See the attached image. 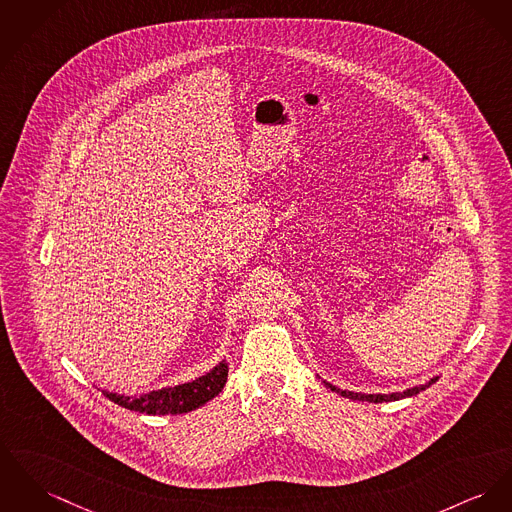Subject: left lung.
<instances>
[{
	"label": "left lung",
	"instance_id": "8db88e82",
	"mask_svg": "<svg viewBox=\"0 0 512 512\" xmlns=\"http://www.w3.org/2000/svg\"><path fill=\"white\" fill-rule=\"evenodd\" d=\"M320 378V376H318ZM439 380V376H433L429 382L425 384H419V386H413V388H406L402 392H390V394H363V392H353V390H341L338 386L330 384L328 380H322L326 388H330L332 392L340 394L343 398H349V400H359V402H369V404H382V402H398V400H404V398H411V396H417L419 392L427 390L431 384H435Z\"/></svg>",
	"mask_w": 512,
	"mask_h": 512
}]
</instances>
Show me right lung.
<instances>
[{"label": "right lung", "instance_id": "obj_1", "mask_svg": "<svg viewBox=\"0 0 512 512\" xmlns=\"http://www.w3.org/2000/svg\"><path fill=\"white\" fill-rule=\"evenodd\" d=\"M227 376L229 363L223 359L211 371L190 382L151 390L147 394H120L114 390H103V394L122 408L134 409L147 415H180L202 408L209 400H213L225 388Z\"/></svg>", "mask_w": 512, "mask_h": 512}]
</instances>
